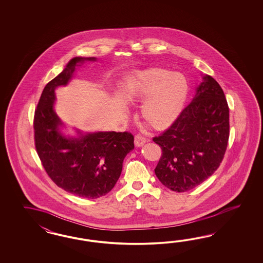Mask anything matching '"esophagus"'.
Returning a JSON list of instances; mask_svg holds the SVG:
<instances>
[{
    "instance_id": "1",
    "label": "esophagus",
    "mask_w": 263,
    "mask_h": 263,
    "mask_svg": "<svg viewBox=\"0 0 263 263\" xmlns=\"http://www.w3.org/2000/svg\"><path fill=\"white\" fill-rule=\"evenodd\" d=\"M134 142H135L136 146H142L144 143H146V139L143 136L136 135Z\"/></svg>"
}]
</instances>
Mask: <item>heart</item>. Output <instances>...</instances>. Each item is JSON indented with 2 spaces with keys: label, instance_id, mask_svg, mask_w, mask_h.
I'll return each mask as SVG.
<instances>
[{
  "label": "heart",
  "instance_id": "1",
  "mask_svg": "<svg viewBox=\"0 0 263 263\" xmlns=\"http://www.w3.org/2000/svg\"><path fill=\"white\" fill-rule=\"evenodd\" d=\"M130 85L131 96L143 102V120L157 129L167 127L176 119L188 93L187 81L181 74L157 68L137 74Z\"/></svg>",
  "mask_w": 263,
  "mask_h": 263
}]
</instances>
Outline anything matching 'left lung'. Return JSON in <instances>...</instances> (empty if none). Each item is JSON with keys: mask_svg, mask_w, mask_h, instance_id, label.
Instances as JSON below:
<instances>
[{"mask_svg": "<svg viewBox=\"0 0 263 263\" xmlns=\"http://www.w3.org/2000/svg\"><path fill=\"white\" fill-rule=\"evenodd\" d=\"M230 137V109L223 89L209 75L174 123L153 138L162 155L154 172L172 191L194 189L215 173Z\"/></svg>", "mask_w": 263, "mask_h": 263, "instance_id": "obj_1", "label": "left lung"}]
</instances>
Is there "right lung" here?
<instances>
[{
  "label": "right lung",
  "mask_w": 263,
  "mask_h": 263,
  "mask_svg": "<svg viewBox=\"0 0 263 263\" xmlns=\"http://www.w3.org/2000/svg\"><path fill=\"white\" fill-rule=\"evenodd\" d=\"M84 61L96 58H73L45 86L34 111V144L57 186L80 198L97 199L111 191L120 178L124 157L134 148V136L111 131L67 138L61 133L63 122L54 111L55 88L65 86Z\"/></svg>",
  "instance_id": "obj_1"
}]
</instances>
